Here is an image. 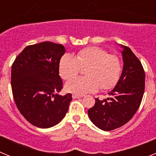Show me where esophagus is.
<instances>
[{
	"label": "esophagus",
	"instance_id": "34e87169",
	"mask_svg": "<svg viewBox=\"0 0 156 156\" xmlns=\"http://www.w3.org/2000/svg\"><path fill=\"white\" fill-rule=\"evenodd\" d=\"M83 95H78V94H73V98H83Z\"/></svg>",
	"mask_w": 156,
	"mask_h": 156
}]
</instances>
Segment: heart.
<instances>
[{
	"instance_id": "1",
	"label": "heart",
	"mask_w": 156,
	"mask_h": 156,
	"mask_svg": "<svg viewBox=\"0 0 156 156\" xmlns=\"http://www.w3.org/2000/svg\"><path fill=\"white\" fill-rule=\"evenodd\" d=\"M84 77H76L66 83V91L85 94L113 87L119 79L121 64L119 58L108 55L102 48L89 47L80 51L75 56L66 54L59 61L58 72L63 80H68L85 68Z\"/></svg>"
}]
</instances>
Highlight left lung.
I'll return each instance as SVG.
<instances>
[{
	"instance_id": "left-lung-1",
	"label": "left lung",
	"mask_w": 156,
	"mask_h": 156,
	"mask_svg": "<svg viewBox=\"0 0 156 156\" xmlns=\"http://www.w3.org/2000/svg\"><path fill=\"white\" fill-rule=\"evenodd\" d=\"M123 62L122 74L115 87L88 110V116L99 129L109 131L126 124L138 109L144 91L145 73L139 59L128 47L119 45Z\"/></svg>"
}]
</instances>
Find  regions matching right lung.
<instances>
[{"mask_svg": "<svg viewBox=\"0 0 156 156\" xmlns=\"http://www.w3.org/2000/svg\"><path fill=\"white\" fill-rule=\"evenodd\" d=\"M62 44L42 42L23 49L12 66L11 84L18 109L32 125L50 128L68 112L72 94L60 95L62 80L58 65Z\"/></svg>", "mask_w": 156, "mask_h": 156, "instance_id": "right-lung-1", "label": "right lung"}]
</instances>
